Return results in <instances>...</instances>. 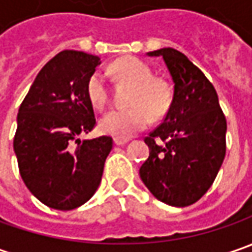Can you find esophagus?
I'll return each mask as SVG.
<instances>
[{
	"label": "esophagus",
	"mask_w": 252,
	"mask_h": 252,
	"mask_svg": "<svg viewBox=\"0 0 252 252\" xmlns=\"http://www.w3.org/2000/svg\"><path fill=\"white\" fill-rule=\"evenodd\" d=\"M127 139H115V144L116 146H123V144H126L127 143Z\"/></svg>",
	"instance_id": "1"
}]
</instances>
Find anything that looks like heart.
Here are the masks:
<instances>
[{
    "instance_id": "heart-1",
    "label": "heart",
    "mask_w": 252,
    "mask_h": 252,
    "mask_svg": "<svg viewBox=\"0 0 252 252\" xmlns=\"http://www.w3.org/2000/svg\"><path fill=\"white\" fill-rule=\"evenodd\" d=\"M109 73L118 80L133 84L129 95V108L113 109L99 121V129L116 139H129L144 130L151 116L158 119L168 112L172 90L165 80L153 77V70L136 57H125L111 64ZM87 96L91 105L102 109L109 99V85L102 71H94L87 81Z\"/></svg>"
}]
</instances>
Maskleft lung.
<instances>
[{
  "mask_svg": "<svg viewBox=\"0 0 252 252\" xmlns=\"http://www.w3.org/2000/svg\"><path fill=\"white\" fill-rule=\"evenodd\" d=\"M161 56L174 81L164 121L144 139L150 149L140 178L156 198L184 208L212 187L226 156V116L215 87L185 54L164 47Z\"/></svg>",
  "mask_w": 252,
  "mask_h": 252,
  "instance_id": "1",
  "label": "left lung"
}]
</instances>
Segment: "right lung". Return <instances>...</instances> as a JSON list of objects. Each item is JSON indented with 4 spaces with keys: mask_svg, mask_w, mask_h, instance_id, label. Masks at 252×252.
<instances>
[{
    "mask_svg": "<svg viewBox=\"0 0 252 252\" xmlns=\"http://www.w3.org/2000/svg\"><path fill=\"white\" fill-rule=\"evenodd\" d=\"M98 56L63 50L46 63L18 112L14 150L25 185L42 203L71 210L92 198L113 140H80L96 121L87 81Z\"/></svg>",
    "mask_w": 252,
    "mask_h": 252,
    "instance_id": "add662e5",
    "label": "right lung"
}]
</instances>
